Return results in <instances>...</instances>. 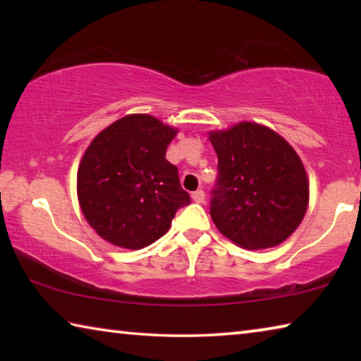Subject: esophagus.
Wrapping results in <instances>:
<instances>
[{"instance_id":"1","label":"esophagus","mask_w":361,"mask_h":361,"mask_svg":"<svg viewBox=\"0 0 361 361\" xmlns=\"http://www.w3.org/2000/svg\"><path fill=\"white\" fill-rule=\"evenodd\" d=\"M191 197H192V200H194L195 204H202L204 200H205V192L202 191V189H197V191H194L191 194Z\"/></svg>"}]
</instances>
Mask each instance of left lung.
I'll return each instance as SVG.
<instances>
[{
	"instance_id": "obj_1",
	"label": "left lung",
	"mask_w": 361,
	"mask_h": 361,
	"mask_svg": "<svg viewBox=\"0 0 361 361\" xmlns=\"http://www.w3.org/2000/svg\"><path fill=\"white\" fill-rule=\"evenodd\" d=\"M210 142L218 154L210 215L219 232L248 250L288 239L309 204L307 175L295 149L253 122L212 132Z\"/></svg>"
}]
</instances>
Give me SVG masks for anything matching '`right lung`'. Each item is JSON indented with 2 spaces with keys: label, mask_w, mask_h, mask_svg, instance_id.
<instances>
[{
  "label": "right lung",
  "mask_w": 361,
  "mask_h": 361,
  "mask_svg": "<svg viewBox=\"0 0 361 361\" xmlns=\"http://www.w3.org/2000/svg\"><path fill=\"white\" fill-rule=\"evenodd\" d=\"M175 135V129L149 114H130L100 132L85 149L78 197L102 239L145 248L166 234L181 207L191 204L178 169L166 159Z\"/></svg>",
  "instance_id": "obj_1"
}]
</instances>
